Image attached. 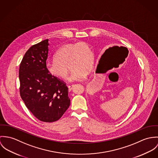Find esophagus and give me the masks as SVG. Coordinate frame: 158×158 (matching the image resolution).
<instances>
[{
    "instance_id": "1",
    "label": "esophagus",
    "mask_w": 158,
    "mask_h": 158,
    "mask_svg": "<svg viewBox=\"0 0 158 158\" xmlns=\"http://www.w3.org/2000/svg\"><path fill=\"white\" fill-rule=\"evenodd\" d=\"M74 85H69V91H71L72 89H73V88L74 87Z\"/></svg>"
}]
</instances>
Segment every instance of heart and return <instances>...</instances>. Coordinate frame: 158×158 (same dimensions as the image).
Instances as JSON below:
<instances>
[{"label":"heart","mask_w":158,"mask_h":158,"mask_svg":"<svg viewBox=\"0 0 158 158\" xmlns=\"http://www.w3.org/2000/svg\"><path fill=\"white\" fill-rule=\"evenodd\" d=\"M94 54L85 42L71 44L59 49L54 58L46 63V69L50 75L61 79L68 77L69 68L71 70V81H81L87 76V71L93 69Z\"/></svg>","instance_id":"obj_1"}]
</instances>
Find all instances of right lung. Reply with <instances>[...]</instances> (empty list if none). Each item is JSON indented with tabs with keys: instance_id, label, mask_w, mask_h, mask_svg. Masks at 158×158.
I'll use <instances>...</instances> for the list:
<instances>
[{
	"instance_id": "right-lung-1",
	"label": "right lung",
	"mask_w": 158,
	"mask_h": 158,
	"mask_svg": "<svg viewBox=\"0 0 158 158\" xmlns=\"http://www.w3.org/2000/svg\"><path fill=\"white\" fill-rule=\"evenodd\" d=\"M48 39L31 47L20 65V94L27 108L39 120H59L70 105L69 88L46 69Z\"/></svg>"
}]
</instances>
